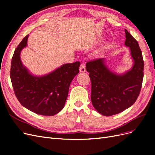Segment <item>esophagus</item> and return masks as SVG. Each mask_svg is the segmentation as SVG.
<instances>
[{"label":"esophagus","instance_id":"1","mask_svg":"<svg viewBox=\"0 0 155 155\" xmlns=\"http://www.w3.org/2000/svg\"><path fill=\"white\" fill-rule=\"evenodd\" d=\"M79 71H80L81 72H86L85 66L83 64H81L80 67H79Z\"/></svg>","mask_w":155,"mask_h":155}]
</instances>
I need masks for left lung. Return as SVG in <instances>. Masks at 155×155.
<instances>
[{"label":"left lung","mask_w":155,"mask_h":155,"mask_svg":"<svg viewBox=\"0 0 155 155\" xmlns=\"http://www.w3.org/2000/svg\"><path fill=\"white\" fill-rule=\"evenodd\" d=\"M125 45L129 48L133 67L124 73L112 71L105 58L88 62L87 71L91 78V101L100 114L109 116L120 113L132 106L141 90L143 60L138 42L125 29Z\"/></svg>","instance_id":"8db88e82"}]
</instances>
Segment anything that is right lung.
Wrapping results in <instances>:
<instances>
[{
	"label": "right lung",
	"instance_id": "1",
	"mask_svg": "<svg viewBox=\"0 0 155 155\" xmlns=\"http://www.w3.org/2000/svg\"><path fill=\"white\" fill-rule=\"evenodd\" d=\"M27 35L13 54L10 78L14 92L21 104L37 114L54 116L64 107L70 83L79 73L80 62L66 63L48 74L36 76L30 72L21 59L27 46Z\"/></svg>",
	"mask_w": 155,
	"mask_h": 155
}]
</instances>
